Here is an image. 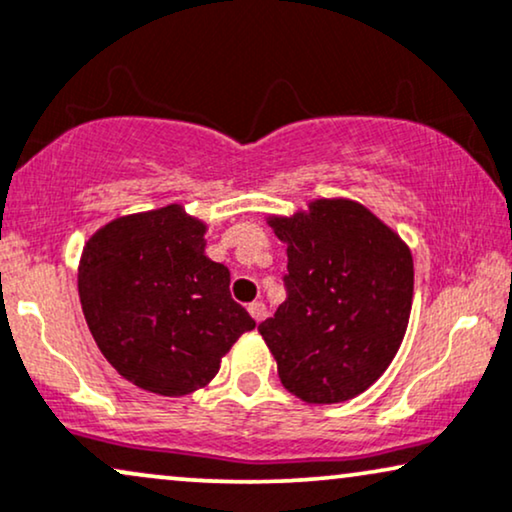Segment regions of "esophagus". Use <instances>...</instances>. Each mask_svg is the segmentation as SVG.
<instances>
[{
  "mask_svg": "<svg viewBox=\"0 0 512 512\" xmlns=\"http://www.w3.org/2000/svg\"><path fill=\"white\" fill-rule=\"evenodd\" d=\"M248 312H250L252 319L260 323V321H264V316H267V304H264L262 300L250 302V304H248Z\"/></svg>",
  "mask_w": 512,
  "mask_h": 512,
  "instance_id": "34e87169",
  "label": "esophagus"
}]
</instances>
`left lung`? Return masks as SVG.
<instances>
[{
  "instance_id": "8db88e82",
  "label": "left lung",
  "mask_w": 512,
  "mask_h": 512,
  "mask_svg": "<svg viewBox=\"0 0 512 512\" xmlns=\"http://www.w3.org/2000/svg\"><path fill=\"white\" fill-rule=\"evenodd\" d=\"M288 248L286 302L257 326L283 387L307 404L368 390L404 340L413 300L411 250L352 200H314L271 219Z\"/></svg>"
}]
</instances>
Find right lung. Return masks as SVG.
I'll return each instance as SVG.
<instances>
[{
    "label": "right lung",
    "mask_w": 512,
    "mask_h": 512,
    "mask_svg": "<svg viewBox=\"0 0 512 512\" xmlns=\"http://www.w3.org/2000/svg\"><path fill=\"white\" fill-rule=\"evenodd\" d=\"M205 224L179 205L115 219L89 238L80 302L101 354L148 392L208 385L252 316L229 293L231 274L205 257Z\"/></svg>",
    "instance_id": "right-lung-1"
}]
</instances>
